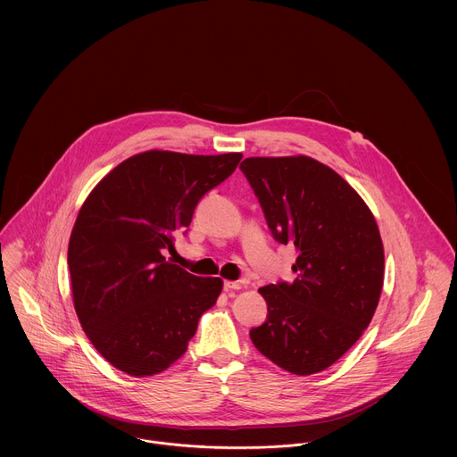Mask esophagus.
I'll return each mask as SVG.
<instances>
[{
	"mask_svg": "<svg viewBox=\"0 0 457 457\" xmlns=\"http://www.w3.org/2000/svg\"><path fill=\"white\" fill-rule=\"evenodd\" d=\"M223 287H225L227 292H228V290H239V288L243 287V281H225Z\"/></svg>",
	"mask_w": 457,
	"mask_h": 457,
	"instance_id": "esophagus-1",
	"label": "esophagus"
}]
</instances>
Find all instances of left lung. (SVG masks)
Segmentation results:
<instances>
[{"instance_id": "1", "label": "left lung", "mask_w": 457, "mask_h": 457, "mask_svg": "<svg viewBox=\"0 0 457 457\" xmlns=\"http://www.w3.org/2000/svg\"><path fill=\"white\" fill-rule=\"evenodd\" d=\"M239 169L272 237L297 250V278L259 288L267 320L250 337L292 375L324 371L362 336L380 301L386 259L375 216L339 174L310 156L246 158Z\"/></svg>"}]
</instances>
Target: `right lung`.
<instances>
[{"instance_id":"obj_1","label":"right lung","mask_w":457,"mask_h":457,"mask_svg":"<svg viewBox=\"0 0 457 457\" xmlns=\"http://www.w3.org/2000/svg\"><path fill=\"white\" fill-rule=\"evenodd\" d=\"M241 158L145 151L112 169L82 204L68 243L73 306L114 368L138 378L165 371L214 306L223 281L194 276L163 252Z\"/></svg>"}]
</instances>
